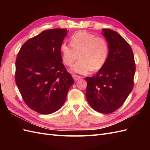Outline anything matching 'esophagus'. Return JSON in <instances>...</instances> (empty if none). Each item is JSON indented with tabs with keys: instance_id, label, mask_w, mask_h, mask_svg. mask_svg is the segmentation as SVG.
I'll list each match as a JSON object with an SVG mask.
<instances>
[{
	"instance_id": "34e87169",
	"label": "esophagus",
	"mask_w": 150,
	"mask_h": 150,
	"mask_svg": "<svg viewBox=\"0 0 150 150\" xmlns=\"http://www.w3.org/2000/svg\"><path fill=\"white\" fill-rule=\"evenodd\" d=\"M72 78H73L74 81H78V80L81 79V76H78V75H76V74H72Z\"/></svg>"
}]
</instances>
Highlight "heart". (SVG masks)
Masks as SVG:
<instances>
[{
	"label": "heart",
	"instance_id": "b5f03b06",
	"mask_svg": "<svg viewBox=\"0 0 150 150\" xmlns=\"http://www.w3.org/2000/svg\"><path fill=\"white\" fill-rule=\"evenodd\" d=\"M70 40L71 45L61 44L60 51L62 62L67 66L73 64L79 55V60L72 67V72L87 74L93 69H100L106 64L109 46L105 39L81 31L72 35Z\"/></svg>",
	"mask_w": 150,
	"mask_h": 150
}]
</instances>
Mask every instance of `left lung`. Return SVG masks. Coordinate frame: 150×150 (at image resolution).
I'll use <instances>...</instances> for the list:
<instances>
[{"label":"left lung","mask_w":150,"mask_h":150,"mask_svg":"<svg viewBox=\"0 0 150 150\" xmlns=\"http://www.w3.org/2000/svg\"><path fill=\"white\" fill-rule=\"evenodd\" d=\"M109 46L106 64L92 77H87L86 97L96 111L109 114L120 108L133 88L136 71L129 44L116 31L103 29Z\"/></svg>","instance_id":"8db88e82"}]
</instances>
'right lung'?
Segmentation results:
<instances>
[{
	"label": "right lung",
	"instance_id": "right-lung-1",
	"mask_svg": "<svg viewBox=\"0 0 150 150\" xmlns=\"http://www.w3.org/2000/svg\"><path fill=\"white\" fill-rule=\"evenodd\" d=\"M67 33L65 29L44 30L26 41L17 54V86L27 105L40 114L59 110L74 83L60 51Z\"/></svg>",
	"mask_w": 150,
	"mask_h": 150
}]
</instances>
